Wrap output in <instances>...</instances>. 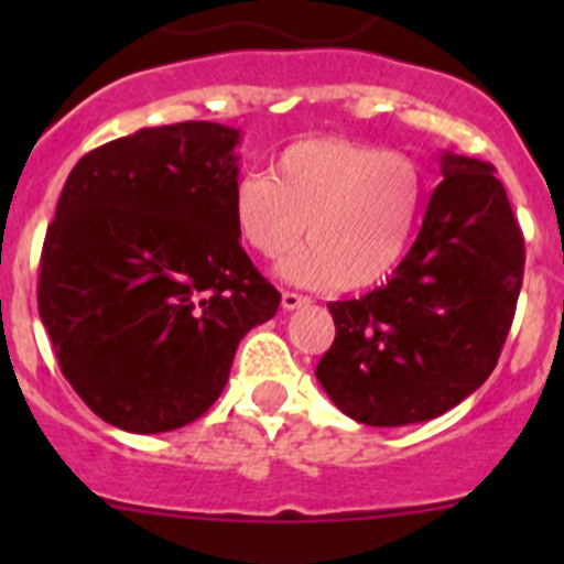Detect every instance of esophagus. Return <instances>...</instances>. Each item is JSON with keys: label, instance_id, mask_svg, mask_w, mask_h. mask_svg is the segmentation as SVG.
Returning a JSON list of instances; mask_svg holds the SVG:
<instances>
[{"label": "esophagus", "instance_id": "34e87169", "mask_svg": "<svg viewBox=\"0 0 564 564\" xmlns=\"http://www.w3.org/2000/svg\"><path fill=\"white\" fill-rule=\"evenodd\" d=\"M281 303L286 311H294V308H303V305H308L311 300L303 297V294H297V292H283Z\"/></svg>", "mask_w": 564, "mask_h": 564}]
</instances>
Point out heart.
<instances>
[{
  "mask_svg": "<svg viewBox=\"0 0 564 564\" xmlns=\"http://www.w3.org/2000/svg\"><path fill=\"white\" fill-rule=\"evenodd\" d=\"M425 174L406 152L371 141L305 139L272 161V176L250 172L235 182L237 235L264 259H281L283 275L303 286L360 292L401 267L417 235Z\"/></svg>",
  "mask_w": 564,
  "mask_h": 564,
  "instance_id": "1",
  "label": "heart"
}]
</instances>
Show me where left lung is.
Segmentation results:
<instances>
[{
	"label": "left lung",
	"instance_id": "1",
	"mask_svg": "<svg viewBox=\"0 0 564 564\" xmlns=\"http://www.w3.org/2000/svg\"><path fill=\"white\" fill-rule=\"evenodd\" d=\"M524 281V235L491 163L442 155L423 229L388 283L327 303L335 340L316 379L351 420L423 423L497 368Z\"/></svg>",
	"mask_w": 564,
	"mask_h": 564
}]
</instances>
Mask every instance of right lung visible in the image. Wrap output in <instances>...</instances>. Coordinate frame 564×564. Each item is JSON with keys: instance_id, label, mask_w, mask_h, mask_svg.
Returning a JSON list of instances; mask_svg holds the SVG:
<instances>
[{"instance_id": "1", "label": "right lung", "mask_w": 564, "mask_h": 564, "mask_svg": "<svg viewBox=\"0 0 564 564\" xmlns=\"http://www.w3.org/2000/svg\"><path fill=\"white\" fill-rule=\"evenodd\" d=\"M237 144L218 122L108 141L73 166L45 231L37 311L62 373L130 434L202 417L281 305L231 218Z\"/></svg>"}]
</instances>
